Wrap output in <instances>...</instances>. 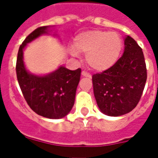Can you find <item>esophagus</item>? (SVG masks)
<instances>
[{
    "mask_svg": "<svg viewBox=\"0 0 158 158\" xmlns=\"http://www.w3.org/2000/svg\"><path fill=\"white\" fill-rule=\"evenodd\" d=\"M82 75L84 76V77H88V78H90V77H91V75L89 74V73L85 72V71H83Z\"/></svg>",
    "mask_w": 158,
    "mask_h": 158,
    "instance_id": "34e87169",
    "label": "esophagus"
}]
</instances>
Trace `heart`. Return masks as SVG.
Wrapping results in <instances>:
<instances>
[{"label":"heart","mask_w":158,"mask_h":158,"mask_svg":"<svg viewBox=\"0 0 158 158\" xmlns=\"http://www.w3.org/2000/svg\"><path fill=\"white\" fill-rule=\"evenodd\" d=\"M75 47L69 51L73 56L79 52L86 54L89 66L96 71H104L113 67L118 61L122 50V40L115 32L89 30L79 34L74 39Z\"/></svg>","instance_id":"obj_1"}]
</instances>
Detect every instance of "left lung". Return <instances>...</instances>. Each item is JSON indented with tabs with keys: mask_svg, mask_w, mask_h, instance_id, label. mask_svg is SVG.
Returning <instances> with one entry per match:
<instances>
[{
	"mask_svg": "<svg viewBox=\"0 0 158 158\" xmlns=\"http://www.w3.org/2000/svg\"><path fill=\"white\" fill-rule=\"evenodd\" d=\"M124 52L117 62L92 76L93 89L100 110L107 116H121L131 112L139 103L147 73L142 49L127 36Z\"/></svg>",
	"mask_w": 158,
	"mask_h": 158,
	"instance_id": "1",
	"label": "left lung"
}]
</instances>
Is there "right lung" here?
Listing matches in <instances>:
<instances>
[{
	"mask_svg": "<svg viewBox=\"0 0 158 158\" xmlns=\"http://www.w3.org/2000/svg\"><path fill=\"white\" fill-rule=\"evenodd\" d=\"M48 28L39 27L26 37L19 47L16 72L20 89L29 107L38 115L58 119L69 114L74 104L81 69L72 71L61 66L52 73L37 76L26 70L23 60V52L27 44L46 34Z\"/></svg>",
	"mask_w": 158,
	"mask_h": 158,
	"instance_id": "right-lung-1",
	"label": "right lung"
}]
</instances>
